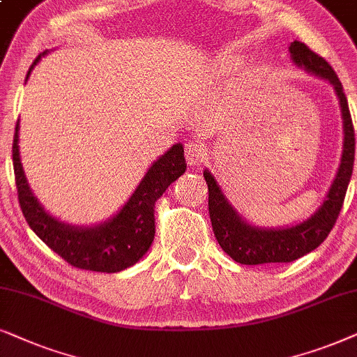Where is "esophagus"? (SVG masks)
Returning <instances> with one entry per match:
<instances>
[{"mask_svg":"<svg viewBox=\"0 0 357 357\" xmlns=\"http://www.w3.org/2000/svg\"><path fill=\"white\" fill-rule=\"evenodd\" d=\"M184 153H186V160L189 165L197 166L207 161V149L199 142H186L184 145Z\"/></svg>","mask_w":357,"mask_h":357,"instance_id":"esophagus-1","label":"esophagus"}]
</instances>
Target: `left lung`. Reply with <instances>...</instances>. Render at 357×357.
I'll use <instances>...</instances> for the list:
<instances>
[{
	"instance_id": "8db88e82",
	"label": "left lung",
	"mask_w": 357,
	"mask_h": 357,
	"mask_svg": "<svg viewBox=\"0 0 357 357\" xmlns=\"http://www.w3.org/2000/svg\"><path fill=\"white\" fill-rule=\"evenodd\" d=\"M289 50H291V56L297 66H302L303 70L333 84L341 104V114H343V156H341L338 174H336L321 207L303 223L289 228H275V230L258 228L241 220L234 207L227 202L213 176L207 169L204 171V179L208 188V215H211L213 235H215L220 248L240 264L291 263L320 246L326 240L331 228L335 227L336 218L343 207L351 174H353L356 149L354 127L348 107V99H346L338 75L323 56L308 49L303 42L294 40Z\"/></svg>"
}]
</instances>
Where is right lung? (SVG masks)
Wrapping results in <instances>:
<instances>
[{
	"label": "right lung",
	"mask_w": 357,
	"mask_h": 357,
	"mask_svg": "<svg viewBox=\"0 0 357 357\" xmlns=\"http://www.w3.org/2000/svg\"><path fill=\"white\" fill-rule=\"evenodd\" d=\"M39 60L40 55L34 60L29 73ZM17 130L19 122L13 140L14 179L22 215L34 234L73 268L96 273H119L135 264L149 251L155 238V202L169 184L186 171L183 145H173L151 165L139 188L112 220L99 227L82 228L55 220L37 202L19 158Z\"/></svg>",
	"instance_id": "1"
}]
</instances>
